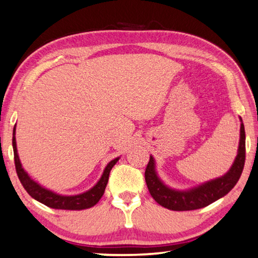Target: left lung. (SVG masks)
<instances>
[{
    "mask_svg": "<svg viewBox=\"0 0 258 258\" xmlns=\"http://www.w3.org/2000/svg\"><path fill=\"white\" fill-rule=\"evenodd\" d=\"M240 121H241V124H240L238 154L230 170L225 175L206 181L196 187L175 189L167 186L158 176V172L155 170L154 158L151 155L145 170V180L152 198L164 208L176 210V212H184V210L204 208L226 196L238 183L243 170L244 159H246V134H244V125L241 117H240Z\"/></svg>",
    "mask_w": 258,
    "mask_h": 258,
    "instance_id": "1",
    "label": "left lung"
}]
</instances>
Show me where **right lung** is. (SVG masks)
<instances>
[{
  "label": "right lung",
  "instance_id": "add662e5",
  "mask_svg": "<svg viewBox=\"0 0 258 258\" xmlns=\"http://www.w3.org/2000/svg\"><path fill=\"white\" fill-rule=\"evenodd\" d=\"M12 147H14L17 175H18L20 183L23 184L24 188L26 189L27 193L33 198V199H35L41 202V204H43L53 209L82 210L94 207L97 202L100 200V198L103 197L105 188H106L111 169L120 159V157H117L112 160L111 162H108L107 166L105 167L103 175H101L99 180L97 181L95 186H92L90 189H88V191L83 193L75 194V196H61V194L53 192L51 189L43 187L42 185L37 183V181L32 179L31 176L27 174V171L23 168L22 162H20L19 160L18 152H17L16 124L14 126V134H12Z\"/></svg>",
  "mask_w": 258,
  "mask_h": 258
}]
</instances>
